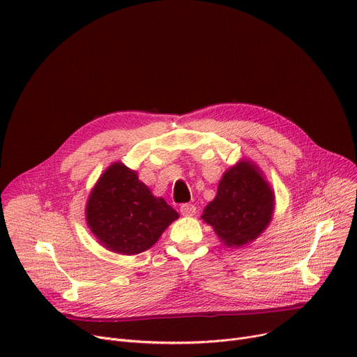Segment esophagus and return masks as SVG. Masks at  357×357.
<instances>
[{
    "label": "esophagus",
    "instance_id": "1",
    "mask_svg": "<svg viewBox=\"0 0 357 357\" xmlns=\"http://www.w3.org/2000/svg\"><path fill=\"white\" fill-rule=\"evenodd\" d=\"M197 213V207L194 204H182L181 205V214L185 217H191Z\"/></svg>",
    "mask_w": 357,
    "mask_h": 357
}]
</instances>
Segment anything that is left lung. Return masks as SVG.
Returning <instances> with one entry per match:
<instances>
[{"instance_id":"left-lung-1","label":"left lung","mask_w":357,"mask_h":357,"mask_svg":"<svg viewBox=\"0 0 357 357\" xmlns=\"http://www.w3.org/2000/svg\"><path fill=\"white\" fill-rule=\"evenodd\" d=\"M275 195L259 167L240 160L222 175L215 198L201 218L229 248L245 246L261 234L272 220Z\"/></svg>"}]
</instances>
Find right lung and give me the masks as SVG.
Returning a JSON list of instances; mask_svg holds the SVG:
<instances>
[{"instance_id": "right-lung-1", "label": "right lung", "mask_w": 357, "mask_h": 357, "mask_svg": "<svg viewBox=\"0 0 357 357\" xmlns=\"http://www.w3.org/2000/svg\"><path fill=\"white\" fill-rule=\"evenodd\" d=\"M86 224L101 245L120 255L152 248L179 215L163 198L139 181L135 171L116 162L107 167L86 202Z\"/></svg>"}]
</instances>
